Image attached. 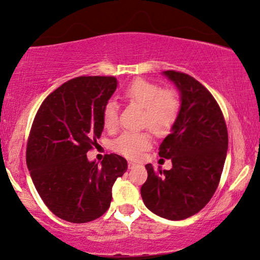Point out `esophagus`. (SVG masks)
Returning <instances> with one entry per match:
<instances>
[{
	"label": "esophagus",
	"instance_id": "esophagus-1",
	"mask_svg": "<svg viewBox=\"0 0 260 260\" xmlns=\"http://www.w3.org/2000/svg\"><path fill=\"white\" fill-rule=\"evenodd\" d=\"M137 166H138V165H136V163H135V162H129V168H130V169L136 168Z\"/></svg>",
	"mask_w": 260,
	"mask_h": 260
}]
</instances>
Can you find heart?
<instances>
[{"label":"heart","instance_id":"1","mask_svg":"<svg viewBox=\"0 0 260 260\" xmlns=\"http://www.w3.org/2000/svg\"><path fill=\"white\" fill-rule=\"evenodd\" d=\"M127 102L143 109V125H148L156 135H166L172 129L179 115V97L172 91H166L158 84L145 79L134 80L124 90ZM103 124L108 130H113L118 124V105L109 101L102 113ZM151 137L145 131L123 133L113 142V149L129 158L140 157L142 151L150 147Z\"/></svg>","mask_w":260,"mask_h":260}]
</instances>
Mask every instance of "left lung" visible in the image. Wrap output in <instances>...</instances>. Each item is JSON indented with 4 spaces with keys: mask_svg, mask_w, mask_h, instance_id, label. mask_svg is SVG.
Instances as JSON below:
<instances>
[{
    "mask_svg": "<svg viewBox=\"0 0 260 260\" xmlns=\"http://www.w3.org/2000/svg\"><path fill=\"white\" fill-rule=\"evenodd\" d=\"M180 93V110L158 155L172 169L147 165L141 195L149 211L168 220H183L200 212L218 188L229 148L225 119L214 97L188 74L165 71Z\"/></svg>",
    "mask_w": 260,
    "mask_h": 260,
    "instance_id": "8db88e82",
    "label": "left lung"
}]
</instances>
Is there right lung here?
<instances>
[{"mask_svg": "<svg viewBox=\"0 0 260 260\" xmlns=\"http://www.w3.org/2000/svg\"><path fill=\"white\" fill-rule=\"evenodd\" d=\"M115 77H78L53 91L38 110L27 144V166L39 195L53 214L74 223L108 211L112 186L126 159L106 155L88 161L104 124V105L116 91Z\"/></svg>", "mask_w": 260, "mask_h": 260, "instance_id": "1", "label": "right lung"}]
</instances>
